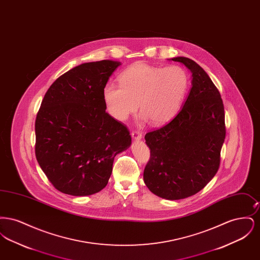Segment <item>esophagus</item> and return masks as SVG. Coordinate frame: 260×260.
<instances>
[{"label":"esophagus","instance_id":"1","mask_svg":"<svg viewBox=\"0 0 260 260\" xmlns=\"http://www.w3.org/2000/svg\"><path fill=\"white\" fill-rule=\"evenodd\" d=\"M132 136L135 140H140L142 138V133L139 132V131H134L132 133Z\"/></svg>","mask_w":260,"mask_h":260}]
</instances>
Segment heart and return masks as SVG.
<instances>
[{
  "instance_id": "heart-1",
  "label": "heart",
  "mask_w": 260,
  "mask_h": 260,
  "mask_svg": "<svg viewBox=\"0 0 260 260\" xmlns=\"http://www.w3.org/2000/svg\"><path fill=\"white\" fill-rule=\"evenodd\" d=\"M190 86L185 68L136 63L119 76V85L108 83L102 95L106 108L118 121L137 110L142 121L153 124L169 122L179 111Z\"/></svg>"
}]
</instances>
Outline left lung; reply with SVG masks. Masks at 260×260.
Returning <instances> with one entry per match:
<instances>
[{"instance_id":"obj_1","label":"left lung","mask_w":260,"mask_h":260,"mask_svg":"<svg viewBox=\"0 0 260 260\" xmlns=\"http://www.w3.org/2000/svg\"><path fill=\"white\" fill-rule=\"evenodd\" d=\"M192 73V87L173 120L145 135L150 159L143 179L149 190L167 200L195 195L217 173L226 135L222 99L206 71L178 56Z\"/></svg>"}]
</instances>
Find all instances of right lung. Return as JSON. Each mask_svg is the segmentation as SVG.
I'll return each mask as SVG.
<instances>
[{"label":"right lung","mask_w":260,"mask_h":260,"mask_svg":"<svg viewBox=\"0 0 260 260\" xmlns=\"http://www.w3.org/2000/svg\"><path fill=\"white\" fill-rule=\"evenodd\" d=\"M121 62L83 63L57 78L35 122L38 162L50 183L71 196L107 185L117 154L128 148L127 127L105 111L103 87Z\"/></svg>","instance_id":"add662e5"}]
</instances>
